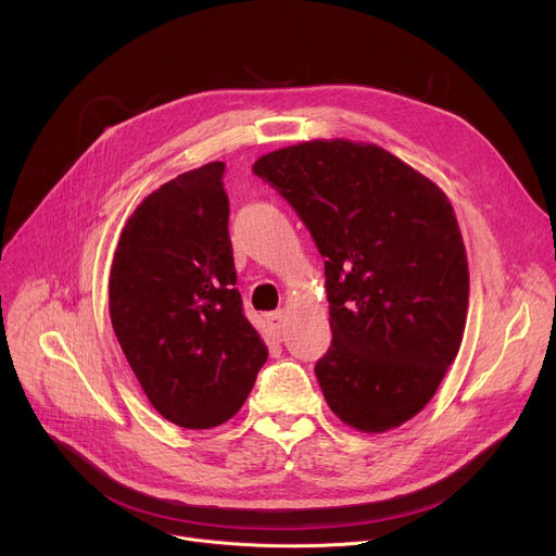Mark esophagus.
Wrapping results in <instances>:
<instances>
[{"instance_id": "1", "label": "esophagus", "mask_w": 556, "mask_h": 556, "mask_svg": "<svg viewBox=\"0 0 556 556\" xmlns=\"http://www.w3.org/2000/svg\"><path fill=\"white\" fill-rule=\"evenodd\" d=\"M266 323H268V329H270L275 336H279V333L283 331V327H286V311H275V313H268Z\"/></svg>"}]
</instances>
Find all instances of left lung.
Returning a JSON list of instances; mask_svg holds the SVG:
<instances>
[{
	"mask_svg": "<svg viewBox=\"0 0 556 556\" xmlns=\"http://www.w3.org/2000/svg\"><path fill=\"white\" fill-rule=\"evenodd\" d=\"M325 261L331 346L315 363L331 410L363 432L413 419L455 361L469 266L444 191L374 143L315 139L252 166Z\"/></svg>",
	"mask_w": 556,
	"mask_h": 556,
	"instance_id": "left-lung-1",
	"label": "left lung"
}]
</instances>
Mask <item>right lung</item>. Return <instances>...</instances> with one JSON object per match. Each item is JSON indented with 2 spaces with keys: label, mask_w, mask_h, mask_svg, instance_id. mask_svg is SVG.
Here are the masks:
<instances>
[{
  "label": "right lung",
  "mask_w": 556,
  "mask_h": 556,
  "mask_svg": "<svg viewBox=\"0 0 556 556\" xmlns=\"http://www.w3.org/2000/svg\"><path fill=\"white\" fill-rule=\"evenodd\" d=\"M223 173L204 164L143 198L110 270L112 329L141 390L191 430L237 415L268 361L243 315Z\"/></svg>",
  "instance_id": "obj_1"
}]
</instances>
